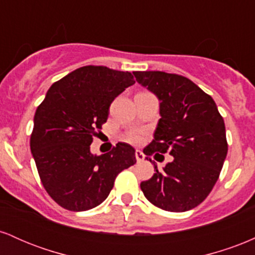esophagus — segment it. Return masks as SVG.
I'll return each instance as SVG.
<instances>
[{"mask_svg": "<svg viewBox=\"0 0 255 255\" xmlns=\"http://www.w3.org/2000/svg\"><path fill=\"white\" fill-rule=\"evenodd\" d=\"M135 158H136L137 162H142V160L145 159V154L142 153L141 151L136 150V151H135Z\"/></svg>", "mask_w": 255, "mask_h": 255, "instance_id": "obj_1", "label": "esophagus"}]
</instances>
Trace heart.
I'll use <instances>...</instances> for the list:
<instances>
[{
    "instance_id": "b5f03b06",
    "label": "heart",
    "mask_w": 255,
    "mask_h": 255,
    "mask_svg": "<svg viewBox=\"0 0 255 255\" xmlns=\"http://www.w3.org/2000/svg\"><path fill=\"white\" fill-rule=\"evenodd\" d=\"M126 140L127 141L131 142V144H140V142L144 140V133L140 130H131L129 133L127 134V136H126Z\"/></svg>"
}]
</instances>
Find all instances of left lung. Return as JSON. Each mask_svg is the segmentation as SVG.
<instances>
[{
	"label": "left lung",
	"mask_w": 255,
	"mask_h": 255,
	"mask_svg": "<svg viewBox=\"0 0 255 255\" xmlns=\"http://www.w3.org/2000/svg\"><path fill=\"white\" fill-rule=\"evenodd\" d=\"M133 74L160 102L162 118L144 153L169 152L174 157L162 171L154 165L153 176L140 183L141 191L165 211L194 209L212 191L223 168L228 153L224 120L211 96L188 78L159 71Z\"/></svg>",
	"instance_id": "1"
}]
</instances>
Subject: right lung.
<instances>
[{"mask_svg": "<svg viewBox=\"0 0 255 255\" xmlns=\"http://www.w3.org/2000/svg\"><path fill=\"white\" fill-rule=\"evenodd\" d=\"M129 72L85 66L51 85L34 114L30 146L48 194L63 209L86 211L108 198L118 175L135 164V150L119 142L102 156L90 151L109 108L133 85Z\"/></svg>", "mask_w": 255, "mask_h": 255, "instance_id": "obj_1", "label": "right lung"}]
</instances>
